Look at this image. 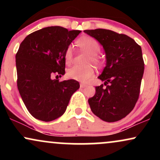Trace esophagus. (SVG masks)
<instances>
[{"mask_svg":"<svg viewBox=\"0 0 160 160\" xmlns=\"http://www.w3.org/2000/svg\"><path fill=\"white\" fill-rule=\"evenodd\" d=\"M80 87H81V88H85V87H86V86H88L85 83H80Z\"/></svg>","mask_w":160,"mask_h":160,"instance_id":"obj_1","label":"esophagus"}]
</instances>
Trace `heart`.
Masks as SVG:
<instances>
[{
    "label": "heart",
    "instance_id": "1",
    "mask_svg": "<svg viewBox=\"0 0 160 160\" xmlns=\"http://www.w3.org/2000/svg\"><path fill=\"white\" fill-rule=\"evenodd\" d=\"M77 43L80 48L89 53L90 56L88 62L92 61L95 63H99L100 59L97 55L100 52L101 47L98 42L94 38L89 36L82 37L78 40ZM73 59L72 49L71 47H68L65 52V60L66 64L69 65L71 63ZM94 74V69L91 65L86 66H73L68 69L67 72L68 77L78 81L86 82L89 80Z\"/></svg>",
    "mask_w": 160,
    "mask_h": 160
}]
</instances>
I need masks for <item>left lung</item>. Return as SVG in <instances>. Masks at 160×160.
Here are the masks:
<instances>
[{"mask_svg": "<svg viewBox=\"0 0 160 160\" xmlns=\"http://www.w3.org/2000/svg\"><path fill=\"white\" fill-rule=\"evenodd\" d=\"M84 32L102 44L106 66L98 78L103 84L95 87L89 98L91 111L101 120L111 122L122 120L133 110L140 93L144 63L141 47L132 38L107 29Z\"/></svg>", "mask_w": 160, "mask_h": 160, "instance_id": "left-lung-1", "label": "left lung"}]
</instances>
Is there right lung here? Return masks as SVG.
<instances>
[{"label": "right lung", "instance_id": "right-lung-1", "mask_svg": "<svg viewBox=\"0 0 160 160\" xmlns=\"http://www.w3.org/2000/svg\"><path fill=\"white\" fill-rule=\"evenodd\" d=\"M80 32L60 26L43 28L28 35L20 44L16 55L17 86L34 118L49 122L61 117L71 95L80 88L75 80L59 82L52 77L65 74V52Z\"/></svg>", "mask_w": 160, "mask_h": 160}]
</instances>
